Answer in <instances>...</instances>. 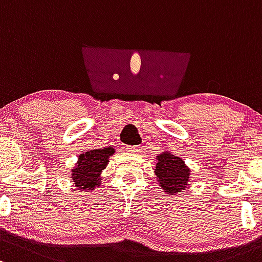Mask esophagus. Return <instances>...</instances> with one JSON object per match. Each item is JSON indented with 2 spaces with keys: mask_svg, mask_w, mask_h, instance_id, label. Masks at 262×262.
I'll return each mask as SVG.
<instances>
[{
  "mask_svg": "<svg viewBox=\"0 0 262 262\" xmlns=\"http://www.w3.org/2000/svg\"><path fill=\"white\" fill-rule=\"evenodd\" d=\"M125 149H126V152H129V153H137L140 150L139 147H133V145H130V147H126Z\"/></svg>",
  "mask_w": 262,
  "mask_h": 262,
  "instance_id": "esophagus-1",
  "label": "esophagus"
}]
</instances>
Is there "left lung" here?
<instances>
[{
	"label": "left lung",
	"instance_id": "obj_1",
	"mask_svg": "<svg viewBox=\"0 0 262 262\" xmlns=\"http://www.w3.org/2000/svg\"><path fill=\"white\" fill-rule=\"evenodd\" d=\"M156 164V174L162 189L169 194L181 192L189 181V169L180 157L170 153H162L158 156Z\"/></svg>",
	"mask_w": 262,
	"mask_h": 262
}]
</instances>
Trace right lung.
Listing matches in <instances>:
<instances>
[{"mask_svg": "<svg viewBox=\"0 0 262 262\" xmlns=\"http://www.w3.org/2000/svg\"><path fill=\"white\" fill-rule=\"evenodd\" d=\"M114 154L113 148L93 149L79 156L76 168L73 169V180L80 191H90L95 188L99 177L106 167L109 157Z\"/></svg>", "mask_w": 262, "mask_h": 262, "instance_id": "1", "label": "right lung"}]
</instances>
